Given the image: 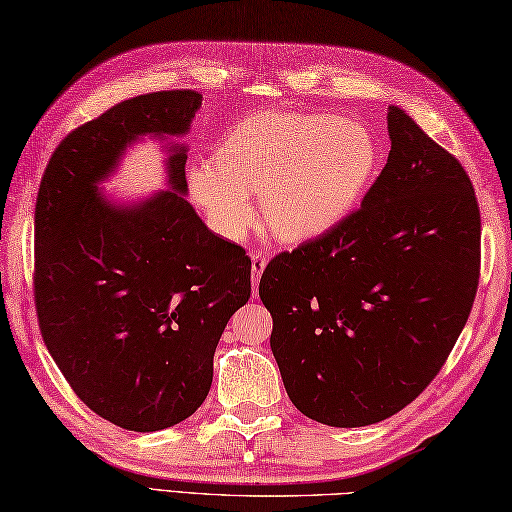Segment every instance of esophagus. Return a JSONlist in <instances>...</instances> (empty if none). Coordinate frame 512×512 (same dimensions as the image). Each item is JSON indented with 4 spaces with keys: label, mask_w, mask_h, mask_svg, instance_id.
<instances>
[{
    "label": "esophagus",
    "mask_w": 512,
    "mask_h": 512,
    "mask_svg": "<svg viewBox=\"0 0 512 512\" xmlns=\"http://www.w3.org/2000/svg\"><path fill=\"white\" fill-rule=\"evenodd\" d=\"M266 268V257L262 253H253V257H250V270H253V295L257 297V286H259V277H262Z\"/></svg>",
    "instance_id": "34e87169"
}]
</instances>
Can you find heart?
<instances>
[{"label": "heart", "instance_id": "obj_1", "mask_svg": "<svg viewBox=\"0 0 512 512\" xmlns=\"http://www.w3.org/2000/svg\"><path fill=\"white\" fill-rule=\"evenodd\" d=\"M376 143L363 125L328 114L268 110L235 123L213 162L189 173L195 200L226 237L262 220L279 242L299 244L332 231L361 202L376 171Z\"/></svg>", "mask_w": 512, "mask_h": 512}]
</instances>
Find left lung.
Masks as SVG:
<instances>
[{"mask_svg":"<svg viewBox=\"0 0 512 512\" xmlns=\"http://www.w3.org/2000/svg\"><path fill=\"white\" fill-rule=\"evenodd\" d=\"M391 149L361 209L270 259V350L303 416L365 427L447 361L480 281V206L460 160L389 105Z\"/></svg>","mask_w":512,"mask_h":512,"instance_id":"8db88e82","label":"left lung"}]
</instances>
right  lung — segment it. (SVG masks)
Listing matches in <instances>:
<instances>
[{
  "mask_svg": "<svg viewBox=\"0 0 512 512\" xmlns=\"http://www.w3.org/2000/svg\"><path fill=\"white\" fill-rule=\"evenodd\" d=\"M202 94L167 90L114 105L65 136L35 206L39 330L74 394L129 431L189 418L211 389L213 354L250 297V257L206 228L187 193V147L169 184L116 206L99 184L140 136L189 132Z\"/></svg>",
  "mask_w": 512,
  "mask_h": 512,
  "instance_id": "1",
  "label": "right lung"
}]
</instances>
